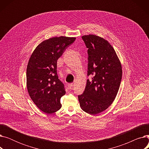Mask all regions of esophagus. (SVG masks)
<instances>
[{"label": "esophagus", "instance_id": "1", "mask_svg": "<svg viewBox=\"0 0 149 149\" xmlns=\"http://www.w3.org/2000/svg\"><path fill=\"white\" fill-rule=\"evenodd\" d=\"M73 85H74L73 83H69V84H68V88H69V89H72Z\"/></svg>", "mask_w": 149, "mask_h": 149}]
</instances>
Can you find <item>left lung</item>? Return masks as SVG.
Instances as JSON below:
<instances>
[{"mask_svg":"<svg viewBox=\"0 0 149 149\" xmlns=\"http://www.w3.org/2000/svg\"><path fill=\"white\" fill-rule=\"evenodd\" d=\"M88 48V75L84 93L79 95L82 110L91 115L104 111L115 100L122 78L121 61L106 39L89 34L81 37Z\"/></svg>","mask_w":149,"mask_h":149,"instance_id":"8db88e82","label":"left lung"}]
</instances>
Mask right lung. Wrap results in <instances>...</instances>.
I'll list each match as a JSON object with an SVG mask.
<instances>
[{
	"label": "right lung",
	"mask_w": 149,
	"mask_h": 149,
	"mask_svg": "<svg viewBox=\"0 0 149 149\" xmlns=\"http://www.w3.org/2000/svg\"><path fill=\"white\" fill-rule=\"evenodd\" d=\"M75 38L60 36L44 40L36 47L29 59L28 92L36 106L46 113L56 112L61 107L60 99L66 92L57 75V60Z\"/></svg>",
	"instance_id": "1"
}]
</instances>
